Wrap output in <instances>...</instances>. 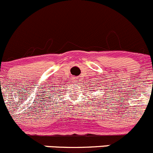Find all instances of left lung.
Returning a JSON list of instances; mask_svg holds the SVG:
<instances>
[{
    "mask_svg": "<svg viewBox=\"0 0 153 153\" xmlns=\"http://www.w3.org/2000/svg\"><path fill=\"white\" fill-rule=\"evenodd\" d=\"M95 86H97V85H95ZM101 100H104V99H101Z\"/></svg>",
    "mask_w": 153,
    "mask_h": 153,
    "instance_id": "left-lung-1",
    "label": "left lung"
}]
</instances>
